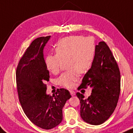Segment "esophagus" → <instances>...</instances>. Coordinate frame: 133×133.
Instances as JSON below:
<instances>
[{"instance_id": "1", "label": "esophagus", "mask_w": 133, "mask_h": 133, "mask_svg": "<svg viewBox=\"0 0 133 133\" xmlns=\"http://www.w3.org/2000/svg\"><path fill=\"white\" fill-rule=\"evenodd\" d=\"M70 94L71 96H74L75 95V92H74V90H70Z\"/></svg>"}]
</instances>
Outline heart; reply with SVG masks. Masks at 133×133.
Listing matches in <instances>:
<instances>
[{
    "instance_id": "obj_1",
    "label": "heart",
    "mask_w": 133,
    "mask_h": 133,
    "mask_svg": "<svg viewBox=\"0 0 133 133\" xmlns=\"http://www.w3.org/2000/svg\"><path fill=\"white\" fill-rule=\"evenodd\" d=\"M55 50L56 54L48 55L46 57V66L51 73L56 74L59 72L63 62L67 59V68L70 71L61 75L58 78V83L63 87L71 88L78 80V72L85 73L92 67L96 46L92 38L71 36L59 40Z\"/></svg>"
}]
</instances>
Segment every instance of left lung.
<instances>
[{"label":"left lung","instance_id":"8db88e82","mask_svg":"<svg viewBox=\"0 0 133 133\" xmlns=\"http://www.w3.org/2000/svg\"><path fill=\"white\" fill-rule=\"evenodd\" d=\"M96 46L93 65L83 77L80 88H92L87 99L77 92L80 116L86 123L99 125L109 118L117 105L120 94L121 75L111 50L104 41Z\"/></svg>","mask_w":133,"mask_h":133}]
</instances>
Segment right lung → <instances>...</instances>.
<instances>
[{
    "instance_id": "obj_1",
    "label": "right lung",
    "mask_w": 133,
    "mask_h": 133,
    "mask_svg": "<svg viewBox=\"0 0 133 133\" xmlns=\"http://www.w3.org/2000/svg\"><path fill=\"white\" fill-rule=\"evenodd\" d=\"M50 36L34 39L19 61L16 82L19 102L29 120L44 129L57 126L63 119L62 109L71 97L69 91L58 89L56 95L46 94L50 74L46 66L43 50Z\"/></svg>"
}]
</instances>
